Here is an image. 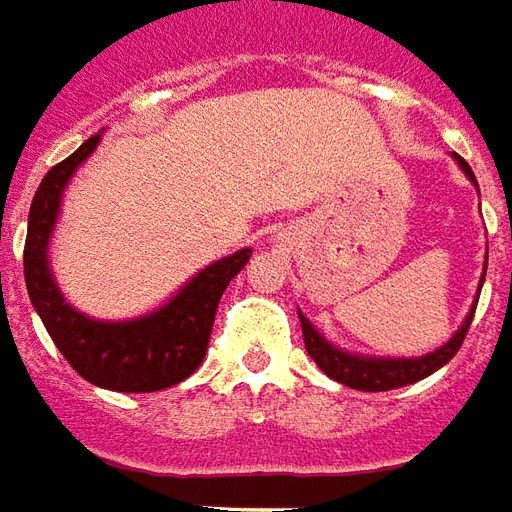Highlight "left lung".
Instances as JSON below:
<instances>
[{
	"label": "left lung",
	"instance_id": "1",
	"mask_svg": "<svg viewBox=\"0 0 512 512\" xmlns=\"http://www.w3.org/2000/svg\"><path fill=\"white\" fill-rule=\"evenodd\" d=\"M455 159H458V165L463 168V173L477 184V179H474V173H471L469 168V162L463 157H458V154H455ZM477 300H480V297H477ZM474 311H477V306H471V314L466 317V322L460 325V331L455 333L444 347H438L436 353L422 355V358H361V355H350L344 353V350H336L333 344L325 342L303 314H300V325H303V342H306L308 355L317 361V366H320L328 378L339 380L344 386H350V389L358 391H389L427 378V375H433L436 369H441V366L447 364L449 358H455V353L460 350V344L466 339V333H469Z\"/></svg>",
	"mask_w": 512,
	"mask_h": 512
}]
</instances>
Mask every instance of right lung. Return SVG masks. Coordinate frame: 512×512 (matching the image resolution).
Masks as SVG:
<instances>
[{"label": "right lung", "mask_w": 512, "mask_h": 512, "mask_svg": "<svg viewBox=\"0 0 512 512\" xmlns=\"http://www.w3.org/2000/svg\"><path fill=\"white\" fill-rule=\"evenodd\" d=\"M99 146V134L57 162L35 192L24 242V281L35 311L68 364L93 386L110 391H159L176 386L201 366L228 281L248 264L250 248L237 250L198 273L168 306L132 322H96L65 303L46 264V245L63 187Z\"/></svg>", "instance_id": "obj_1"}]
</instances>
